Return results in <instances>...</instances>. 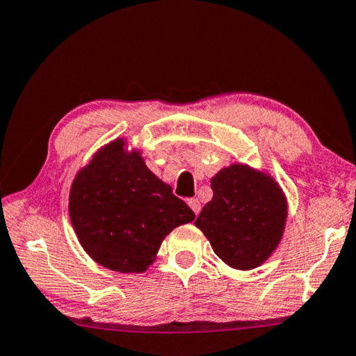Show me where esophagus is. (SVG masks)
Here are the masks:
<instances>
[{"mask_svg":"<svg viewBox=\"0 0 356 356\" xmlns=\"http://www.w3.org/2000/svg\"><path fill=\"white\" fill-rule=\"evenodd\" d=\"M188 206L190 208H192V211L195 212L196 216L200 214V211H201V203L196 198H192V200H188Z\"/></svg>","mask_w":356,"mask_h":356,"instance_id":"1","label":"esophagus"}]
</instances>
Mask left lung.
Wrapping results in <instances>:
<instances>
[{
  "label": "left lung",
  "mask_w": 356,
  "mask_h": 356,
  "mask_svg": "<svg viewBox=\"0 0 356 356\" xmlns=\"http://www.w3.org/2000/svg\"><path fill=\"white\" fill-rule=\"evenodd\" d=\"M214 196L195 225L214 252L236 270L262 265L283 238L288 201L277 180L248 164L233 163L211 179Z\"/></svg>",
  "instance_id": "8db88e82"
}]
</instances>
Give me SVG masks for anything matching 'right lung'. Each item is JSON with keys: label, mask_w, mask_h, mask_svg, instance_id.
I'll list each match as a JSON object with an SVG mask.
<instances>
[{"label": "right lung", "mask_w": 356, "mask_h": 356, "mask_svg": "<svg viewBox=\"0 0 356 356\" xmlns=\"http://www.w3.org/2000/svg\"><path fill=\"white\" fill-rule=\"evenodd\" d=\"M68 212L88 256L120 273H142L161 243L195 212L145 166L139 150L116 139L94 153L73 180Z\"/></svg>", "instance_id": "1"}]
</instances>
